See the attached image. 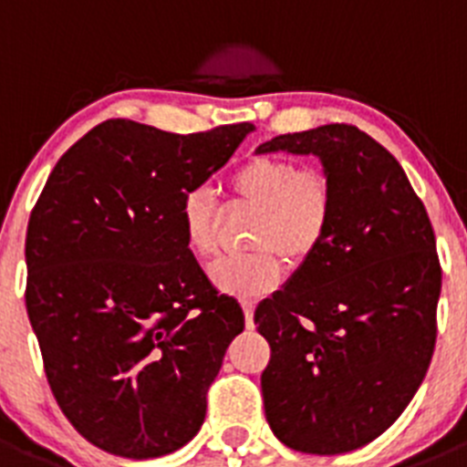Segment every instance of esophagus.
Segmentation results:
<instances>
[{
	"instance_id": "obj_1",
	"label": "esophagus",
	"mask_w": 467,
	"mask_h": 467,
	"mask_svg": "<svg viewBox=\"0 0 467 467\" xmlns=\"http://www.w3.org/2000/svg\"><path fill=\"white\" fill-rule=\"evenodd\" d=\"M243 313H245V325H247V329L254 327V323H253L254 304H253V301H243Z\"/></svg>"
}]
</instances>
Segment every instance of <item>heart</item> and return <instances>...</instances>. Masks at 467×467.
<instances>
[{"instance_id": "heart-1", "label": "heart", "mask_w": 467, "mask_h": 467, "mask_svg": "<svg viewBox=\"0 0 467 467\" xmlns=\"http://www.w3.org/2000/svg\"><path fill=\"white\" fill-rule=\"evenodd\" d=\"M234 208L254 210L247 245L253 253L224 257L210 266L217 290L236 296H259L275 290L283 278V257L290 266L306 264L320 250L332 226L334 189L316 168H301L283 156H254L229 177ZM224 210L205 189H189L180 201L184 245L198 259L217 247Z\"/></svg>"}]
</instances>
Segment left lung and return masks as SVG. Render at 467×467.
Returning <instances> with one entry per match:
<instances>
[{"label":"left lung","instance_id":"8db88e82","mask_svg":"<svg viewBox=\"0 0 467 467\" xmlns=\"http://www.w3.org/2000/svg\"><path fill=\"white\" fill-rule=\"evenodd\" d=\"M316 154L334 189L329 234L254 325L269 341L264 407L280 442L346 453L393 426L426 377L442 269L428 213L395 156L360 128L287 133L257 154Z\"/></svg>","mask_w":467,"mask_h":467}]
</instances>
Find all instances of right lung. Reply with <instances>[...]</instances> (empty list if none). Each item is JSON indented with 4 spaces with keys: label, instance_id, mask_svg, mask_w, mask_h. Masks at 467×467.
I'll use <instances>...</instances> for the list:
<instances>
[{
    "label": "right lung",
    "instance_id": "add662e5",
    "mask_svg": "<svg viewBox=\"0 0 467 467\" xmlns=\"http://www.w3.org/2000/svg\"><path fill=\"white\" fill-rule=\"evenodd\" d=\"M253 123L177 135L109 119L72 144L27 224L25 306L63 414L123 459L177 451L245 327L184 245L180 201Z\"/></svg>",
    "mask_w": 467,
    "mask_h": 467
}]
</instances>
